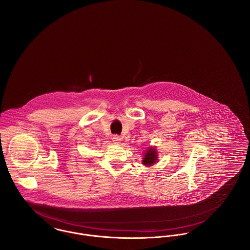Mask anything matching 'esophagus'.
I'll use <instances>...</instances> for the list:
<instances>
[{
  "mask_svg": "<svg viewBox=\"0 0 250 250\" xmlns=\"http://www.w3.org/2000/svg\"><path fill=\"white\" fill-rule=\"evenodd\" d=\"M112 142H113V143H115V144H118V143H120V142H121V139H120L119 136L114 135V136L112 137Z\"/></svg>",
  "mask_w": 250,
  "mask_h": 250,
  "instance_id": "1",
  "label": "esophagus"
}]
</instances>
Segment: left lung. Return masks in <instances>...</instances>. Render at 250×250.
Listing matches in <instances>:
<instances>
[{"mask_svg": "<svg viewBox=\"0 0 250 250\" xmlns=\"http://www.w3.org/2000/svg\"><path fill=\"white\" fill-rule=\"evenodd\" d=\"M157 152L156 149H149L147 150V153L144 155L143 158V164L145 166H152L156 163L157 161Z\"/></svg>", "mask_w": 250, "mask_h": 250, "instance_id": "left-lung-1", "label": "left lung"}]
</instances>
